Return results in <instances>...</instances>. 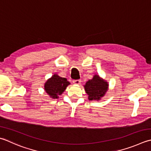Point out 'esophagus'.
<instances>
[{
    "instance_id": "1",
    "label": "esophagus",
    "mask_w": 151,
    "mask_h": 151,
    "mask_svg": "<svg viewBox=\"0 0 151 151\" xmlns=\"http://www.w3.org/2000/svg\"><path fill=\"white\" fill-rule=\"evenodd\" d=\"M73 82V84H79L81 82V80H74Z\"/></svg>"
}]
</instances>
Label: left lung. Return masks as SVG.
Masks as SVG:
<instances>
[{
  "label": "left lung",
  "instance_id": "left-lung-1",
  "mask_svg": "<svg viewBox=\"0 0 151 151\" xmlns=\"http://www.w3.org/2000/svg\"><path fill=\"white\" fill-rule=\"evenodd\" d=\"M108 82L100 78L99 75H95L92 79L89 80L84 86L86 92L88 95V99L99 100L104 96L108 90Z\"/></svg>",
  "mask_w": 151,
  "mask_h": 151
}]
</instances>
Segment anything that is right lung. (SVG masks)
<instances>
[{"mask_svg": "<svg viewBox=\"0 0 151 151\" xmlns=\"http://www.w3.org/2000/svg\"><path fill=\"white\" fill-rule=\"evenodd\" d=\"M69 84L70 82L67 81V78L54 74L44 84V90L51 98L58 99Z\"/></svg>", "mask_w": 151, "mask_h": 151, "instance_id": "right-lung-1", "label": "right lung"}]
</instances>
